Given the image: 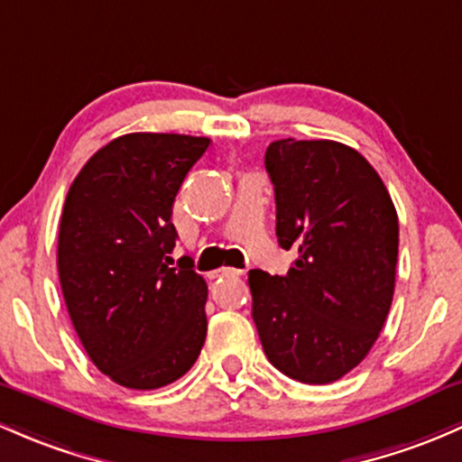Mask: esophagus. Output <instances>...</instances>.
Segmentation results:
<instances>
[{"label":"esophagus","instance_id":"1","mask_svg":"<svg viewBox=\"0 0 462 462\" xmlns=\"http://www.w3.org/2000/svg\"><path fill=\"white\" fill-rule=\"evenodd\" d=\"M215 274L217 276H241V274H244V272L236 270V268H218Z\"/></svg>","mask_w":462,"mask_h":462}]
</instances>
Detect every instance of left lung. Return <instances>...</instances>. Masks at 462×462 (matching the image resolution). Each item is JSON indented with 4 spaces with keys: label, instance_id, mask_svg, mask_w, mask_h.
Instances as JSON below:
<instances>
[{
    "label": "left lung",
    "instance_id": "left-lung-1",
    "mask_svg": "<svg viewBox=\"0 0 462 462\" xmlns=\"http://www.w3.org/2000/svg\"><path fill=\"white\" fill-rule=\"evenodd\" d=\"M288 274L252 270V319L272 365L328 385L367 356L394 296L398 217L385 183L346 143L279 139L265 150Z\"/></svg>",
    "mask_w": 462,
    "mask_h": 462
}]
</instances>
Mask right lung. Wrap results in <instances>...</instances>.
Masks as SVG:
<instances>
[{
  "instance_id": "obj_1",
  "label": "right lung",
  "mask_w": 462,
  "mask_h": 462,
  "mask_svg": "<svg viewBox=\"0 0 462 462\" xmlns=\"http://www.w3.org/2000/svg\"><path fill=\"white\" fill-rule=\"evenodd\" d=\"M208 137L133 133L97 150L68 190L57 270L68 314L97 370L130 390L181 378L208 332V285L183 256L172 203Z\"/></svg>"
}]
</instances>
